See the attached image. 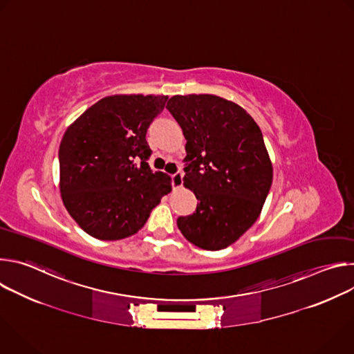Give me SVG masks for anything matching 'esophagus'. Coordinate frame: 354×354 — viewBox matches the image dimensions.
<instances>
[{"label": "esophagus", "instance_id": "esophagus-1", "mask_svg": "<svg viewBox=\"0 0 354 354\" xmlns=\"http://www.w3.org/2000/svg\"><path fill=\"white\" fill-rule=\"evenodd\" d=\"M182 178H183V175H182V172H180V171H176L175 174H172V175H171V183H172V187H174V189H175V187H180V186H182V183H183Z\"/></svg>", "mask_w": 354, "mask_h": 354}]
</instances>
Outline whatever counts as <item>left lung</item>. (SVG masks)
<instances>
[{
  "mask_svg": "<svg viewBox=\"0 0 354 354\" xmlns=\"http://www.w3.org/2000/svg\"><path fill=\"white\" fill-rule=\"evenodd\" d=\"M167 109L186 138L183 183L197 198L178 228L201 249H224L258 220L272 186L262 131L241 106L216 95H175Z\"/></svg>",
  "mask_w": 354,
  "mask_h": 354,
  "instance_id": "1",
  "label": "left lung"
}]
</instances>
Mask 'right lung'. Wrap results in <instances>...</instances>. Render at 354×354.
<instances>
[{
    "mask_svg": "<svg viewBox=\"0 0 354 354\" xmlns=\"http://www.w3.org/2000/svg\"><path fill=\"white\" fill-rule=\"evenodd\" d=\"M168 96L115 95L86 109L64 133L59 149L60 192L70 216L91 236L127 238L141 230L169 176L153 172L145 136Z\"/></svg>",
    "mask_w": 354,
    "mask_h": 354,
    "instance_id": "obj_1",
    "label": "right lung"
}]
</instances>
